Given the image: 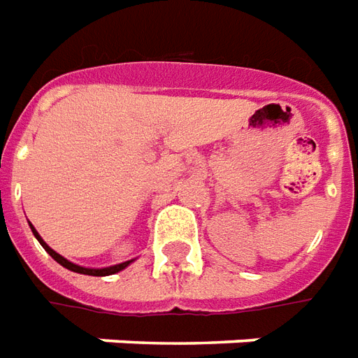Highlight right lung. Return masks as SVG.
<instances>
[{"instance_id":"add662e5","label":"right lung","mask_w":358,"mask_h":358,"mask_svg":"<svg viewBox=\"0 0 358 358\" xmlns=\"http://www.w3.org/2000/svg\"><path fill=\"white\" fill-rule=\"evenodd\" d=\"M30 227H32V225H30ZM32 233H34V237H36V239L40 241V245H42V247L45 248V252H48V255L52 256V258H53V260H55V262H59V264H62L63 268H67V270H71V272L85 273V275H111V273L121 272L123 268H127V266L131 264V260H129V262H123V264L110 266V268H102V270H90V268H83V266L73 264V262H69L67 258H63L62 255H57V252H55L53 248L48 247V245H45L44 241H42V237L38 235V231H36V229H34V227H32Z\"/></svg>"}]
</instances>
